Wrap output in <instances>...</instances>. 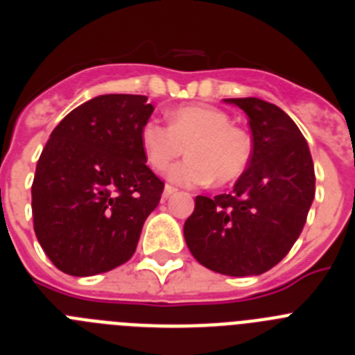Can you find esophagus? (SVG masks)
<instances>
[{
    "label": "esophagus",
    "mask_w": 355,
    "mask_h": 355,
    "mask_svg": "<svg viewBox=\"0 0 355 355\" xmlns=\"http://www.w3.org/2000/svg\"><path fill=\"white\" fill-rule=\"evenodd\" d=\"M178 192L174 187H171V184H165V190H163V197H171L174 196V193Z\"/></svg>",
    "instance_id": "34e87169"
}]
</instances>
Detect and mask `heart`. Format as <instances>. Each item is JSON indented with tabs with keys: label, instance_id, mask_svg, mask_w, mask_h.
<instances>
[{
	"label": "heart",
	"instance_id": "obj_1",
	"mask_svg": "<svg viewBox=\"0 0 355 355\" xmlns=\"http://www.w3.org/2000/svg\"><path fill=\"white\" fill-rule=\"evenodd\" d=\"M142 149L155 171L167 168L175 158L188 156L168 171V180L178 184L233 183L249 167L252 139L243 128L231 124L225 112L213 106L192 105L174 110L168 126L147 121L140 131Z\"/></svg>",
	"mask_w": 355,
	"mask_h": 355
}]
</instances>
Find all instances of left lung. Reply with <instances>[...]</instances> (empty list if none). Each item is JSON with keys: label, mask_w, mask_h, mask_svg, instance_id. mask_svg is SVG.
<instances>
[{"label": "left lung", "mask_w": 355, "mask_h": 355, "mask_svg": "<svg viewBox=\"0 0 355 355\" xmlns=\"http://www.w3.org/2000/svg\"><path fill=\"white\" fill-rule=\"evenodd\" d=\"M249 117L252 158L233 192L196 197L184 222L193 258L233 277L270 270L302 233L315 199V167L290 115L258 97L225 99Z\"/></svg>", "instance_id": "1"}]
</instances>
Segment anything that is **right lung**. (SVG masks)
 I'll use <instances>...</instances> for the list:
<instances>
[{
	"label": "right lung",
	"mask_w": 355,
	"mask_h": 355,
	"mask_svg": "<svg viewBox=\"0 0 355 355\" xmlns=\"http://www.w3.org/2000/svg\"><path fill=\"white\" fill-rule=\"evenodd\" d=\"M153 110L146 96L105 94L53 130L37 162L31 213L37 240L58 270L103 274L137 250L163 193L140 140Z\"/></svg>",
	"instance_id": "right-lung-1"
}]
</instances>
